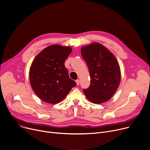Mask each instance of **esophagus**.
Listing matches in <instances>:
<instances>
[{
  "label": "esophagus",
  "mask_w": 150,
  "mask_h": 150,
  "mask_svg": "<svg viewBox=\"0 0 150 150\" xmlns=\"http://www.w3.org/2000/svg\"><path fill=\"white\" fill-rule=\"evenodd\" d=\"M76 82L77 85H79L80 84V80H79V79H77V80H76Z\"/></svg>",
  "instance_id": "obj_1"
}]
</instances>
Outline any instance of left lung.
<instances>
[{"instance_id":"left-lung-1","label":"left lung","mask_w":150,"mask_h":150,"mask_svg":"<svg viewBox=\"0 0 150 150\" xmlns=\"http://www.w3.org/2000/svg\"><path fill=\"white\" fill-rule=\"evenodd\" d=\"M81 53L88 65L91 79L88 88L83 89L85 96L96 104L108 101L120 83L118 62L108 49L97 42L82 47Z\"/></svg>"}]
</instances>
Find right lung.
Instances as JSON below:
<instances>
[{
	"mask_svg": "<svg viewBox=\"0 0 150 150\" xmlns=\"http://www.w3.org/2000/svg\"><path fill=\"white\" fill-rule=\"evenodd\" d=\"M71 51L70 47L52 45L42 50L32 63L30 85L34 93L43 101L50 104L59 103L76 86L64 65Z\"/></svg>",
	"mask_w": 150,
	"mask_h": 150,
	"instance_id": "obj_1",
	"label": "right lung"
}]
</instances>
